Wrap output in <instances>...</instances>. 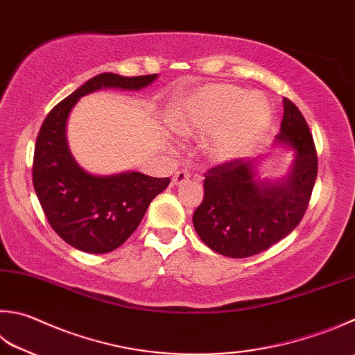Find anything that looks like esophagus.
Masks as SVG:
<instances>
[{
  "label": "esophagus",
  "mask_w": 355,
  "mask_h": 355,
  "mask_svg": "<svg viewBox=\"0 0 355 355\" xmlns=\"http://www.w3.org/2000/svg\"><path fill=\"white\" fill-rule=\"evenodd\" d=\"M190 176H191V173L189 170H178L175 173V176H173V179H171V184L173 185L184 184V182H187V180L190 179Z\"/></svg>",
  "instance_id": "esophagus-1"
}]
</instances>
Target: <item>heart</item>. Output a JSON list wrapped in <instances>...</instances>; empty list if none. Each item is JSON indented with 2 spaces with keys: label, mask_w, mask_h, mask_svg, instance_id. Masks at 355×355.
I'll return each mask as SVG.
<instances>
[{
  "label": "heart",
  "mask_w": 355,
  "mask_h": 355,
  "mask_svg": "<svg viewBox=\"0 0 355 355\" xmlns=\"http://www.w3.org/2000/svg\"><path fill=\"white\" fill-rule=\"evenodd\" d=\"M223 122L213 137L218 159L235 157L263 135L270 122V106L258 94H245L233 85H207L185 100L173 119L182 135L207 132Z\"/></svg>",
  "instance_id": "obj_1"
}]
</instances>
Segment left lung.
I'll return each mask as SVG.
<instances>
[{
    "mask_svg": "<svg viewBox=\"0 0 355 355\" xmlns=\"http://www.w3.org/2000/svg\"><path fill=\"white\" fill-rule=\"evenodd\" d=\"M284 114L277 144L295 151L283 180H258L255 162L233 159L205 173L204 199L193 225L211 250L230 258L258 255L282 241L303 219L315 185L318 159L302 112L283 98Z\"/></svg>",
    "mask_w": 355,
    "mask_h": 355,
    "instance_id": "1",
    "label": "left lung"
}]
</instances>
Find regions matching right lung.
<instances>
[{
	"instance_id": "add662e5",
	"label": "right lung",
	"mask_w": 355,
	"mask_h": 355,
	"mask_svg": "<svg viewBox=\"0 0 355 355\" xmlns=\"http://www.w3.org/2000/svg\"><path fill=\"white\" fill-rule=\"evenodd\" d=\"M157 73L122 77L103 72L53 106L40 128L33 153L32 182L46 218L57 235L88 253H108L128 239L146 209L170 184L137 171L114 176L86 173L66 142V120L80 97L102 88L142 89Z\"/></svg>"
}]
</instances>
